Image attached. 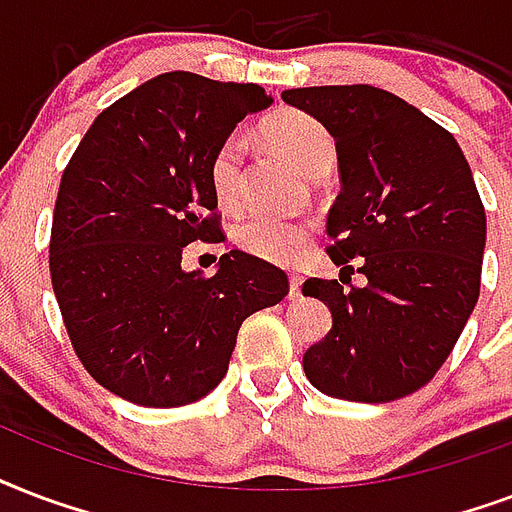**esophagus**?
Here are the masks:
<instances>
[{"instance_id": "obj_1", "label": "esophagus", "mask_w": 512, "mask_h": 512, "mask_svg": "<svg viewBox=\"0 0 512 512\" xmlns=\"http://www.w3.org/2000/svg\"><path fill=\"white\" fill-rule=\"evenodd\" d=\"M288 283H291V288H288V299H301V280L299 275H291L288 277Z\"/></svg>"}]
</instances>
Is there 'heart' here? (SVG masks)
Listing matches in <instances>:
<instances>
[{
    "label": "heart",
    "instance_id": "b5f03b06",
    "mask_svg": "<svg viewBox=\"0 0 512 512\" xmlns=\"http://www.w3.org/2000/svg\"><path fill=\"white\" fill-rule=\"evenodd\" d=\"M264 133L283 154H288L312 178L334 162V141L315 117L296 109H280L264 122ZM211 189L221 208H237L245 184V141L243 136H227L211 160ZM310 221H288L275 216H251L235 229L240 248L264 261L288 264L299 259L312 240Z\"/></svg>",
    "mask_w": 512,
    "mask_h": 512
}]
</instances>
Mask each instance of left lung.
Returning <instances> with one entry per match:
<instances>
[{
  "mask_svg": "<svg viewBox=\"0 0 512 512\" xmlns=\"http://www.w3.org/2000/svg\"><path fill=\"white\" fill-rule=\"evenodd\" d=\"M283 101L334 136L342 192L328 256L342 272L360 259L368 280L304 283L334 318L304 374L331 398H406L449 358L481 293L486 213L470 165L449 130L379 87H296Z\"/></svg>",
  "mask_w": 512,
  "mask_h": 512,
  "instance_id": "1",
  "label": "left lung"
}]
</instances>
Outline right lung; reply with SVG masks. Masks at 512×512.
I'll return each mask as SVG.
<instances>
[{"instance_id": "right-lung-1", "label": "right lung", "mask_w": 512, "mask_h": 512, "mask_svg": "<svg viewBox=\"0 0 512 512\" xmlns=\"http://www.w3.org/2000/svg\"><path fill=\"white\" fill-rule=\"evenodd\" d=\"M269 104L259 85L168 71L98 114L63 170L55 299L87 374L130 403L205 398L227 376L243 320L288 293L283 269L237 248L211 277L181 269L186 245L221 240L213 154Z\"/></svg>"}]
</instances>
